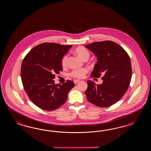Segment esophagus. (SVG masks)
<instances>
[{"label": "esophagus", "instance_id": "esophagus-1", "mask_svg": "<svg viewBox=\"0 0 151 151\" xmlns=\"http://www.w3.org/2000/svg\"><path fill=\"white\" fill-rule=\"evenodd\" d=\"M78 82H80V80H73V82H74L75 84L78 83Z\"/></svg>", "mask_w": 151, "mask_h": 151}]
</instances>
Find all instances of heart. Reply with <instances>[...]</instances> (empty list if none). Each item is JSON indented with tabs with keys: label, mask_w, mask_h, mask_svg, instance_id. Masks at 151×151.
I'll use <instances>...</instances> for the list:
<instances>
[{
	"label": "heart",
	"mask_w": 151,
	"mask_h": 151,
	"mask_svg": "<svg viewBox=\"0 0 151 151\" xmlns=\"http://www.w3.org/2000/svg\"><path fill=\"white\" fill-rule=\"evenodd\" d=\"M74 52L76 55H78L79 58H80L83 60H86L89 58V56H90V52L88 50L82 46L77 47L75 50ZM68 58V55H65L62 59L61 63H62V66L63 67H65L67 65ZM87 71L88 70L86 68L75 70L70 73V76H71L73 78H81L84 76V75L87 73Z\"/></svg>",
	"instance_id": "b5f03b06"
}]
</instances>
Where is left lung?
Here are the masks:
<instances>
[{"instance_id":"left-lung-1","label":"left lung","mask_w":151,"mask_h":151,"mask_svg":"<svg viewBox=\"0 0 151 151\" xmlns=\"http://www.w3.org/2000/svg\"><path fill=\"white\" fill-rule=\"evenodd\" d=\"M97 58L92 78H101L102 84L87 81L85 93L87 100L100 107H107L118 102L127 91L132 77L130 58L114 41L94 42L85 45Z\"/></svg>"}]
</instances>
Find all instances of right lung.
<instances>
[{
  "instance_id": "right-lung-1",
  "label": "right lung",
  "mask_w": 151,
  "mask_h": 151,
  "mask_svg": "<svg viewBox=\"0 0 151 151\" xmlns=\"http://www.w3.org/2000/svg\"><path fill=\"white\" fill-rule=\"evenodd\" d=\"M72 45L44 42L36 46L23 60L21 78L30 100L38 107L53 111L64 105L75 86L72 81L55 84V73L63 70L62 59Z\"/></svg>"
}]
</instances>
